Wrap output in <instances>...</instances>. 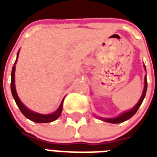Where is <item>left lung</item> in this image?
<instances>
[{"instance_id":"1","label":"left lung","mask_w":157,"mask_h":157,"mask_svg":"<svg viewBox=\"0 0 157 157\" xmlns=\"http://www.w3.org/2000/svg\"><path fill=\"white\" fill-rule=\"evenodd\" d=\"M144 68H145V70L146 71L145 65H144ZM146 90H147V81H146V75H145V86H144V90H143V93H142L141 98H140V99L139 100V102H137V104H136L133 109H130L129 111H126V112L123 113H121L120 115L118 116V117H116V118H100L102 119V121L108 122V123H111V124H118V123H122V122H124L126 121V120L129 119L131 117H133V116L135 115V113L138 111L139 108H140V105H141L142 102H143V100H144V98H145V97Z\"/></svg>"}]
</instances>
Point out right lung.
Segmentation results:
<instances>
[{"mask_svg":"<svg viewBox=\"0 0 157 157\" xmlns=\"http://www.w3.org/2000/svg\"><path fill=\"white\" fill-rule=\"evenodd\" d=\"M19 51L17 52V59H16L15 63H14V65L12 66V81H11V91H12V94L13 98L15 100L17 105L18 106L20 111L22 112V113L23 115L25 116L26 118H29L32 121L35 122V123H50V122H53L56 120L57 118L60 116L62 112V108H63V102L64 100H62L60 105L58 108V109L54 112L53 113H50V114H41V113H38L33 112V111H31L30 109H29L27 107L23 105L20 99H19L18 96L17 94V91H16L15 87V65L17 63V57H18Z\"/></svg>","mask_w":157,"mask_h":157,"instance_id":"right-lung-1","label":"right lung"}]
</instances>
